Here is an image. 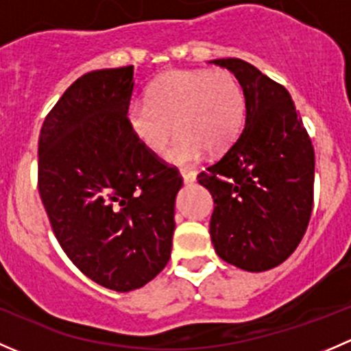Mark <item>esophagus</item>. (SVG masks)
I'll return each instance as SVG.
<instances>
[{
    "instance_id": "obj_1",
    "label": "esophagus",
    "mask_w": 351,
    "mask_h": 351,
    "mask_svg": "<svg viewBox=\"0 0 351 351\" xmlns=\"http://www.w3.org/2000/svg\"><path fill=\"white\" fill-rule=\"evenodd\" d=\"M182 176L185 183H193L197 180V173L193 169H182Z\"/></svg>"
}]
</instances>
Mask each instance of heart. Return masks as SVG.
Segmentation results:
<instances>
[{"instance_id":"heart-1","label":"heart","mask_w":351,"mask_h":351,"mask_svg":"<svg viewBox=\"0 0 351 351\" xmlns=\"http://www.w3.org/2000/svg\"><path fill=\"white\" fill-rule=\"evenodd\" d=\"M244 93L229 71L180 69L161 74L147 91V104H132L127 120L137 139L162 153L173 132L178 137L166 153L173 165L195 162L205 151L231 147L244 122Z\"/></svg>"}]
</instances>
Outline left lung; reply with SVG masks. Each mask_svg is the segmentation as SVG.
I'll return each mask as SVG.
<instances>
[{
  "instance_id": "1",
  "label": "left lung",
  "mask_w": 351,
  "mask_h": 351,
  "mask_svg": "<svg viewBox=\"0 0 351 351\" xmlns=\"http://www.w3.org/2000/svg\"><path fill=\"white\" fill-rule=\"evenodd\" d=\"M239 81L241 136L198 175L214 198L215 253L246 271L284 263L306 234L314 200V147L282 84L241 59H214Z\"/></svg>"
}]
</instances>
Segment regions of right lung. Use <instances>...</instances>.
I'll return each instance as SVG.
<instances>
[{
	"instance_id": "1",
	"label": "right lung",
	"mask_w": 351,
	"mask_h": 351,
	"mask_svg": "<svg viewBox=\"0 0 351 351\" xmlns=\"http://www.w3.org/2000/svg\"><path fill=\"white\" fill-rule=\"evenodd\" d=\"M134 66L77 77L38 137V193L71 261L98 285L129 292L171 256L183 178L127 120Z\"/></svg>"
}]
</instances>
